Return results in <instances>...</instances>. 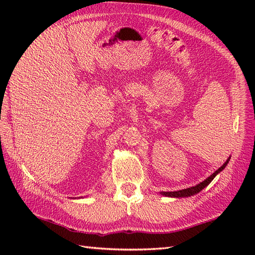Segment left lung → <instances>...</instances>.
<instances>
[{
    "instance_id": "obj_1",
    "label": "left lung",
    "mask_w": 255,
    "mask_h": 255,
    "mask_svg": "<svg viewBox=\"0 0 255 255\" xmlns=\"http://www.w3.org/2000/svg\"><path fill=\"white\" fill-rule=\"evenodd\" d=\"M229 160H230V156L228 158V160H227L225 163L219 167L217 171H215V173H213V174H211L209 177L206 178V180L203 181L202 183L197 184V185H195L193 187H188V188H185V189H181V191H176V192H161V194L164 195V196H167V197H177V198H180V197H188V196H192V195L197 194V193H199L200 191H202V189H204L206 186H207L208 184L214 180L215 176L218 174V173H220L221 171L225 169L226 165L228 164Z\"/></svg>"
}]
</instances>
